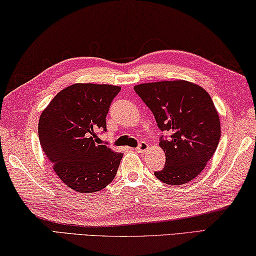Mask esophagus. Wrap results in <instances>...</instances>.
I'll return each mask as SVG.
<instances>
[{"label":"esophagus","mask_w":256,"mask_h":256,"mask_svg":"<svg viewBox=\"0 0 256 256\" xmlns=\"http://www.w3.org/2000/svg\"><path fill=\"white\" fill-rule=\"evenodd\" d=\"M150 148V145L148 144H146V142H142L140 145H138V147L136 148V150L137 152H140V153H144V152H146L147 150Z\"/></svg>","instance_id":"1"}]
</instances>
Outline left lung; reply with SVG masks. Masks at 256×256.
I'll return each instance as SVG.
<instances>
[{
  "label": "left lung",
  "mask_w": 256,
  "mask_h": 256,
  "mask_svg": "<svg viewBox=\"0 0 256 256\" xmlns=\"http://www.w3.org/2000/svg\"><path fill=\"white\" fill-rule=\"evenodd\" d=\"M153 112L158 128L168 132L160 138L166 162L155 176L166 184L181 186L204 171L220 140V120L212 98L188 80H162L134 86Z\"/></svg>",
  "instance_id": "8db88e82"
}]
</instances>
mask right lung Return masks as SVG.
<instances>
[{
	"label": "right lung",
	"instance_id": "1",
	"mask_svg": "<svg viewBox=\"0 0 256 256\" xmlns=\"http://www.w3.org/2000/svg\"><path fill=\"white\" fill-rule=\"evenodd\" d=\"M120 86L76 83L56 94L39 119L42 148L60 180L80 194L100 191L114 180L122 154L98 145Z\"/></svg>",
	"mask_w": 256,
	"mask_h": 256
}]
</instances>
